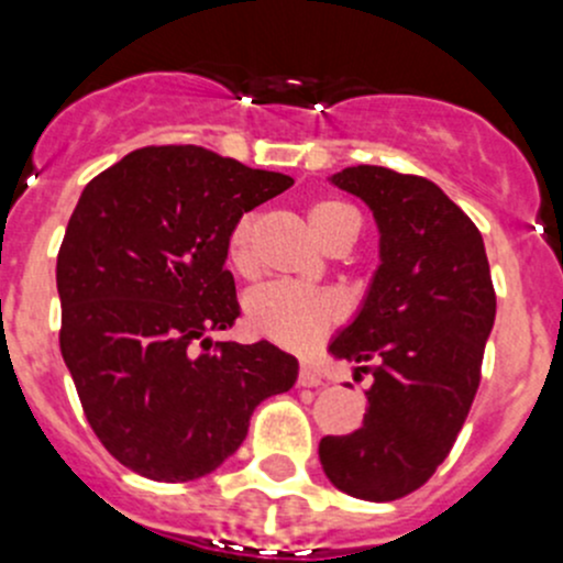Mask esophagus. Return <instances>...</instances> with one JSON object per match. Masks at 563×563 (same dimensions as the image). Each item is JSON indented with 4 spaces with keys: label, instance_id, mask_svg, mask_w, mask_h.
I'll list each match as a JSON object with an SVG mask.
<instances>
[{
    "label": "esophagus",
    "instance_id": "esophagus-1",
    "mask_svg": "<svg viewBox=\"0 0 563 563\" xmlns=\"http://www.w3.org/2000/svg\"><path fill=\"white\" fill-rule=\"evenodd\" d=\"M321 373L316 367L302 365V371H299V387H321Z\"/></svg>",
    "mask_w": 563,
    "mask_h": 563
}]
</instances>
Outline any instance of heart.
I'll return each mask as SVG.
<instances>
[{
  "mask_svg": "<svg viewBox=\"0 0 563 563\" xmlns=\"http://www.w3.org/2000/svg\"><path fill=\"white\" fill-rule=\"evenodd\" d=\"M310 223L323 245H332L343 234H360V214L343 201H318L310 209ZM255 229L258 218L253 212L242 214L231 229L225 242L229 264L240 275L255 269ZM247 327L258 338L280 343L286 349H310L321 343L334 323L343 318V302L334 294L316 288L294 286V283H269L247 297L245 302Z\"/></svg>",
  "mask_w": 563,
  "mask_h": 563,
  "instance_id": "obj_1",
  "label": "heart"
}]
</instances>
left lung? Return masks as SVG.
Listing matches in <instances>:
<instances>
[{"label":"left lung","mask_w":563,"mask_h":563,"mask_svg":"<svg viewBox=\"0 0 563 563\" xmlns=\"http://www.w3.org/2000/svg\"><path fill=\"white\" fill-rule=\"evenodd\" d=\"M332 185L376 218L378 264L354 321L329 343L371 373L367 413L349 435H323V474L365 501H395L435 474L479 387L496 291L479 229L424 176L351 166Z\"/></svg>","instance_id":"left-lung-1"}]
</instances>
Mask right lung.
Segmentation results:
<instances>
[{"mask_svg":"<svg viewBox=\"0 0 563 563\" xmlns=\"http://www.w3.org/2000/svg\"><path fill=\"white\" fill-rule=\"evenodd\" d=\"M291 176L203 146H144L84 187L56 255L59 349L100 444L155 482L234 455L255 406L299 362L277 345L214 343L240 316L225 242Z\"/></svg>","mask_w":563,"mask_h":563,"instance_id":"obj_1","label":"right lung"}]
</instances>
